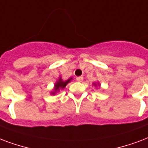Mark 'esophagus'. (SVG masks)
I'll return each instance as SVG.
<instances>
[{
    "label": "esophagus",
    "instance_id": "esophagus-1",
    "mask_svg": "<svg viewBox=\"0 0 148 148\" xmlns=\"http://www.w3.org/2000/svg\"><path fill=\"white\" fill-rule=\"evenodd\" d=\"M77 82H82V81H83V77H77Z\"/></svg>",
    "mask_w": 148,
    "mask_h": 148
}]
</instances>
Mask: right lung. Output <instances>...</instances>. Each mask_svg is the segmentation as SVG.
I'll list each match as a JSON object with an SVG mask.
<instances>
[{
	"label": "right lung",
	"instance_id": "1",
	"mask_svg": "<svg viewBox=\"0 0 148 148\" xmlns=\"http://www.w3.org/2000/svg\"><path fill=\"white\" fill-rule=\"evenodd\" d=\"M71 79H68V80L66 81V82H63V81H62V79L60 78L59 81L56 82V84H55V90H56V91H59L60 88H64V87L66 85V84H67L68 82H70Z\"/></svg>",
	"mask_w": 148,
	"mask_h": 148
}]
</instances>
